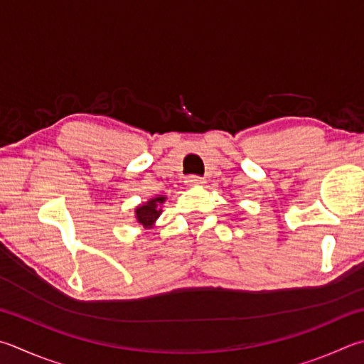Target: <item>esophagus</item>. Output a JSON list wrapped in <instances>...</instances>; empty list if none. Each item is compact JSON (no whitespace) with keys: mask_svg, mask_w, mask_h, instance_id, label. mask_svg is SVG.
<instances>
[{"mask_svg":"<svg viewBox=\"0 0 364 364\" xmlns=\"http://www.w3.org/2000/svg\"><path fill=\"white\" fill-rule=\"evenodd\" d=\"M186 184L188 186H202V184H205V180L200 176H188Z\"/></svg>","mask_w":364,"mask_h":364,"instance_id":"1","label":"esophagus"}]
</instances>
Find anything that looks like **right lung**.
<instances>
[{"label": "right lung", "instance_id": "1", "mask_svg": "<svg viewBox=\"0 0 364 364\" xmlns=\"http://www.w3.org/2000/svg\"><path fill=\"white\" fill-rule=\"evenodd\" d=\"M165 200H167L165 196H156L135 207V220L138 226H143L144 229L154 228L157 218L162 213V203Z\"/></svg>", "mask_w": 364, "mask_h": 364}]
</instances>
